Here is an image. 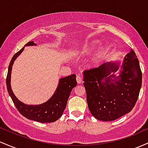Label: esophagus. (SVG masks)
<instances>
[{
	"mask_svg": "<svg viewBox=\"0 0 148 148\" xmlns=\"http://www.w3.org/2000/svg\"><path fill=\"white\" fill-rule=\"evenodd\" d=\"M76 80H77V82L78 84H80V83L82 82V78L79 74L77 75V77H76Z\"/></svg>",
	"mask_w": 148,
	"mask_h": 148,
	"instance_id": "obj_1",
	"label": "esophagus"
}]
</instances>
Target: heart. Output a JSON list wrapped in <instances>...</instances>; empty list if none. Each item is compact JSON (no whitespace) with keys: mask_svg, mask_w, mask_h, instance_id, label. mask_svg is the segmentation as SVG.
Returning a JSON list of instances; mask_svg holds the SVG:
<instances>
[{"mask_svg":"<svg viewBox=\"0 0 148 148\" xmlns=\"http://www.w3.org/2000/svg\"><path fill=\"white\" fill-rule=\"evenodd\" d=\"M94 46V42L90 43V44H88L82 49V54L84 55H87L89 53L91 52V50ZM101 52H102V49L101 47H98L97 49H96L92 53V59L93 61H96L99 57H100Z\"/></svg>","mask_w":148,"mask_h":148,"instance_id":"obj_1","label":"heart"}]
</instances>
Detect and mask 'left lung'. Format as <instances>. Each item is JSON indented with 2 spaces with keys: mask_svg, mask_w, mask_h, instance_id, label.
<instances>
[{
  "mask_svg": "<svg viewBox=\"0 0 148 148\" xmlns=\"http://www.w3.org/2000/svg\"><path fill=\"white\" fill-rule=\"evenodd\" d=\"M119 64L110 61L83 72L89 110L99 120H115L129 113L138 98L142 73L135 52L132 49L124 56L117 76Z\"/></svg>",
  "mask_w": 148,
  "mask_h": 148,
  "instance_id": "8db88e82",
  "label": "left lung"
}]
</instances>
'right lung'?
Returning <instances> with one entry per match:
<instances>
[{"label":"right lung","instance_id":"obj_1","mask_svg":"<svg viewBox=\"0 0 148 148\" xmlns=\"http://www.w3.org/2000/svg\"><path fill=\"white\" fill-rule=\"evenodd\" d=\"M36 45L34 41H30L25 45V46ZM24 47L18 52H16L12 58L10 63L6 78V85L8 94L16 106L19 112L27 119L36 122L47 123L54 122L60 118L66 108L67 101L71 95L72 89L77 85L76 75L75 74L71 75L67 77H62L59 80L57 87L52 97L46 102L39 105H27L21 102L16 97L11 88V73L13 64L16 58L24 51Z\"/></svg>","mask_w":148,"mask_h":148}]
</instances>
